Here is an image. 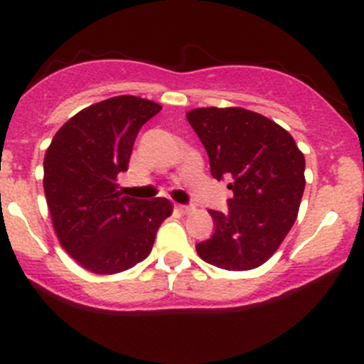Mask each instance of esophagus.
<instances>
[{
  "instance_id": "obj_1",
  "label": "esophagus",
  "mask_w": 364,
  "mask_h": 364,
  "mask_svg": "<svg viewBox=\"0 0 364 364\" xmlns=\"http://www.w3.org/2000/svg\"><path fill=\"white\" fill-rule=\"evenodd\" d=\"M176 208H178L179 212H181V214H188V212L193 210V207H190V205H183V203H176Z\"/></svg>"
}]
</instances>
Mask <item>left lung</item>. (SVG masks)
<instances>
[{"mask_svg":"<svg viewBox=\"0 0 364 364\" xmlns=\"http://www.w3.org/2000/svg\"><path fill=\"white\" fill-rule=\"evenodd\" d=\"M217 181L231 179L228 212L208 210L214 235L196 245L203 262L225 270L265 263L291 231L304 191V156L286 129L241 107L186 112Z\"/></svg>","mask_w":364,"mask_h":364,"instance_id":"obj_1","label":"left lung"}]
</instances>
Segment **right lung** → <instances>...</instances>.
Returning <instances> with one entry per match:
<instances>
[{
    "label": "right lung",
    "mask_w": 364,
    "mask_h": 364,
    "mask_svg": "<svg viewBox=\"0 0 364 364\" xmlns=\"http://www.w3.org/2000/svg\"><path fill=\"white\" fill-rule=\"evenodd\" d=\"M161 106L118 95L75 114L44 157V193L60 243L83 269L118 274L145 260L157 229L173 212L168 198L121 196L140 128Z\"/></svg>",
    "instance_id": "obj_1"
}]
</instances>
